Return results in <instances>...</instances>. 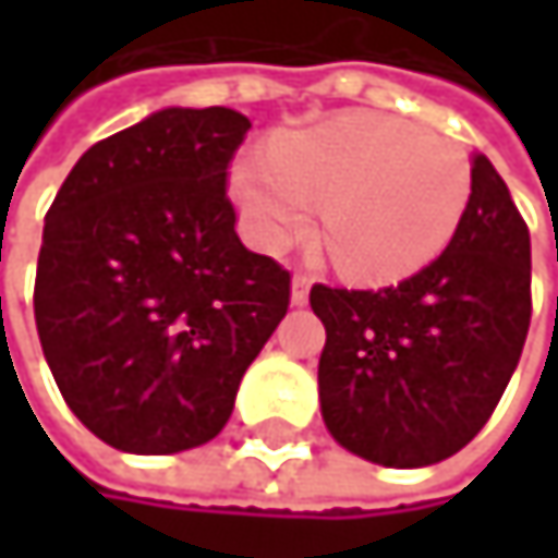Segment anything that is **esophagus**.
<instances>
[{"mask_svg": "<svg viewBox=\"0 0 558 558\" xmlns=\"http://www.w3.org/2000/svg\"><path fill=\"white\" fill-rule=\"evenodd\" d=\"M310 283H313L310 275H303V271H296V275H293V283H290V300H293L296 306H303V303L310 300Z\"/></svg>", "mask_w": 558, "mask_h": 558, "instance_id": "esophagus-1", "label": "esophagus"}]
</instances>
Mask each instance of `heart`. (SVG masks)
I'll use <instances>...</instances> for the list:
<instances>
[{"mask_svg":"<svg viewBox=\"0 0 558 558\" xmlns=\"http://www.w3.org/2000/svg\"><path fill=\"white\" fill-rule=\"evenodd\" d=\"M248 235L280 252L323 206V235L345 278L390 283L426 268L456 235L469 196V151L390 116H339L283 138L232 170Z\"/></svg>","mask_w":558,"mask_h":558,"instance_id":"obj_1","label":"heart"}]
</instances>
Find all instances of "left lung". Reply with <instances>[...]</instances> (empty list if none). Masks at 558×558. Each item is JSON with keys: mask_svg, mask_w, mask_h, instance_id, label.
<instances>
[{"mask_svg": "<svg viewBox=\"0 0 558 558\" xmlns=\"http://www.w3.org/2000/svg\"><path fill=\"white\" fill-rule=\"evenodd\" d=\"M326 326L319 407L332 439L388 469L469 446L495 413L530 329V232L501 173L472 155L469 209L413 278L385 290L313 283Z\"/></svg>", "mask_w": 558, "mask_h": 558, "instance_id": "obj_1", "label": "left lung"}]
</instances>
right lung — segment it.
<instances>
[{"instance_id":"add662e5","label":"right lung","mask_w":558,"mask_h":558,"mask_svg":"<svg viewBox=\"0 0 558 558\" xmlns=\"http://www.w3.org/2000/svg\"><path fill=\"white\" fill-rule=\"evenodd\" d=\"M252 122L170 106L96 142L45 216L35 323L76 420L135 456L196 449L290 303L235 232L229 161Z\"/></svg>"}]
</instances>
